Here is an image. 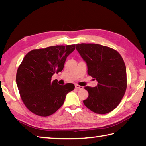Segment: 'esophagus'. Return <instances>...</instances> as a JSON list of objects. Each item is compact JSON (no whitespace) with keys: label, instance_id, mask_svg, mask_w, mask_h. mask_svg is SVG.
I'll return each mask as SVG.
<instances>
[{"label":"esophagus","instance_id":"34e87169","mask_svg":"<svg viewBox=\"0 0 146 146\" xmlns=\"http://www.w3.org/2000/svg\"><path fill=\"white\" fill-rule=\"evenodd\" d=\"M75 88H76V89H77V90H82L83 89V86L78 85H77V84H76V85H75Z\"/></svg>","mask_w":146,"mask_h":146}]
</instances>
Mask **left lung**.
Masks as SVG:
<instances>
[{
	"instance_id": "1",
	"label": "left lung",
	"mask_w": 146,
	"mask_h": 146,
	"mask_svg": "<svg viewBox=\"0 0 146 146\" xmlns=\"http://www.w3.org/2000/svg\"><path fill=\"white\" fill-rule=\"evenodd\" d=\"M76 49L86 62L88 75L98 82L95 87H85L89 95L84 104L97 114L111 112L121 102L127 89L122 57L113 48L97 44H79Z\"/></svg>"
}]
</instances>
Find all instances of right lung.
<instances>
[{"instance_id": "add662e5", "label": "right lung", "mask_w": 146, "mask_h": 146, "mask_svg": "<svg viewBox=\"0 0 146 146\" xmlns=\"http://www.w3.org/2000/svg\"><path fill=\"white\" fill-rule=\"evenodd\" d=\"M75 48V44L55 46L34 49L25 55L16 80L21 98L29 111L46 117L63 105L66 94L75 86L58 85L56 80L51 81L52 77L62 71L66 58Z\"/></svg>"}]
</instances>
